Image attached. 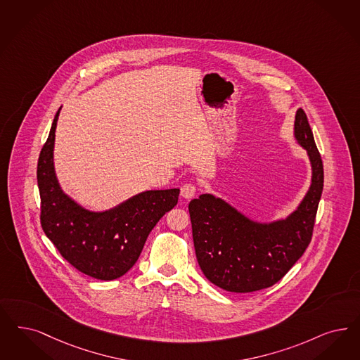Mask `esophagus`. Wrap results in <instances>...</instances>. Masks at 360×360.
I'll list each match as a JSON object with an SVG mask.
<instances>
[{"label": "esophagus", "mask_w": 360, "mask_h": 360, "mask_svg": "<svg viewBox=\"0 0 360 360\" xmlns=\"http://www.w3.org/2000/svg\"><path fill=\"white\" fill-rule=\"evenodd\" d=\"M197 194V187L194 186L193 184H185L184 186L181 187V195L184 198L191 199Z\"/></svg>", "instance_id": "esophagus-1"}]
</instances>
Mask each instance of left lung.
I'll use <instances>...</instances> for the list:
<instances>
[{"label": "left lung", "instance_id": "left-lung-1", "mask_svg": "<svg viewBox=\"0 0 360 360\" xmlns=\"http://www.w3.org/2000/svg\"><path fill=\"white\" fill-rule=\"evenodd\" d=\"M295 136L312 165L310 190L291 217L252 224L221 199L203 194L188 203L197 261L205 276L231 292H252L281 281L310 245L319 199L323 162L306 112L295 117Z\"/></svg>", "mask_w": 360, "mask_h": 360}]
</instances>
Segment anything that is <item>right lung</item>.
Here are the masks:
<instances>
[{
  "instance_id": "obj_1",
  "label": "right lung",
  "mask_w": 360,
  "mask_h": 360,
  "mask_svg": "<svg viewBox=\"0 0 360 360\" xmlns=\"http://www.w3.org/2000/svg\"><path fill=\"white\" fill-rule=\"evenodd\" d=\"M58 112L38 157L42 230L78 271L101 281L117 279L134 266L153 227L178 203L179 190L146 191L102 214L84 210L63 194L54 175Z\"/></svg>"
}]
</instances>
